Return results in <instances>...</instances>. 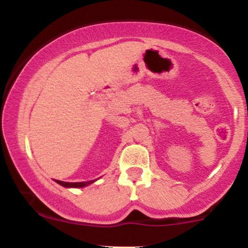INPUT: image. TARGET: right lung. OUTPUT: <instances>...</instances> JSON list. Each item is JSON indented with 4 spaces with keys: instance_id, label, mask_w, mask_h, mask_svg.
<instances>
[{
    "instance_id": "obj_1",
    "label": "right lung",
    "mask_w": 248,
    "mask_h": 248,
    "mask_svg": "<svg viewBox=\"0 0 248 248\" xmlns=\"http://www.w3.org/2000/svg\"><path fill=\"white\" fill-rule=\"evenodd\" d=\"M56 182L58 184H61V186H66V187H82L92 183V182H80V183L77 182V183H70V182H62V181H58V179H57Z\"/></svg>"
}]
</instances>
